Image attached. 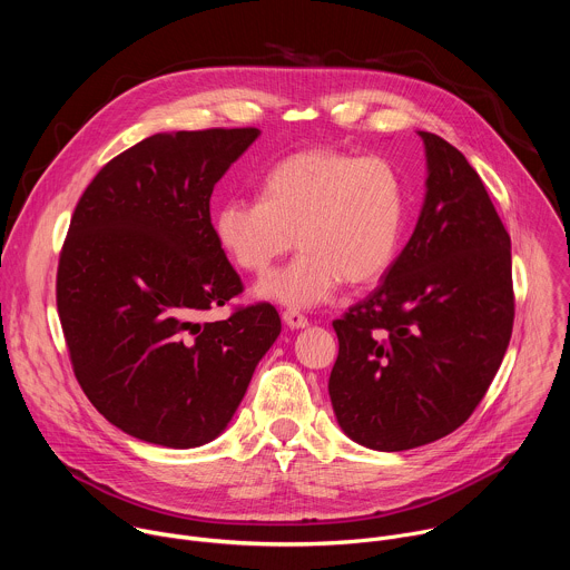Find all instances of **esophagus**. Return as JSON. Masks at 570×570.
I'll use <instances>...</instances> for the list:
<instances>
[{"label":"esophagus","mask_w":570,"mask_h":570,"mask_svg":"<svg viewBox=\"0 0 570 570\" xmlns=\"http://www.w3.org/2000/svg\"><path fill=\"white\" fill-rule=\"evenodd\" d=\"M282 320H284V324H286L288 330H306L308 327V320L299 311H295V308H286L282 313Z\"/></svg>","instance_id":"34e87169"}]
</instances>
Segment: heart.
I'll return each instance as SVG.
<instances>
[{"mask_svg":"<svg viewBox=\"0 0 570 570\" xmlns=\"http://www.w3.org/2000/svg\"><path fill=\"white\" fill-rule=\"evenodd\" d=\"M405 209V185L390 159L308 148L264 176L262 200H225L214 214V234L223 253L253 275H266L295 243L302 253L255 293L286 306H315L343 279L358 288L387 273Z\"/></svg>","mask_w":570,"mask_h":570,"instance_id":"heart-1","label":"heart"}]
</instances>
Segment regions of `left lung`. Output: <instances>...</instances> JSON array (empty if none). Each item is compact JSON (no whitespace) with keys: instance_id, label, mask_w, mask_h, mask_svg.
<instances>
[{"instance_id":"left-lung-1","label":"left lung","mask_w":570,"mask_h":570,"mask_svg":"<svg viewBox=\"0 0 570 570\" xmlns=\"http://www.w3.org/2000/svg\"><path fill=\"white\" fill-rule=\"evenodd\" d=\"M426 196L411 240L381 286L334 320L330 396L343 433L405 451L462 426L512 336L510 234L466 157L417 130Z\"/></svg>"}]
</instances>
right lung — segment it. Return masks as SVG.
Returning <instances> with one entry per match:
<instances>
[{
	"instance_id": "add662e5",
	"label": "right lung",
	"mask_w": 570,
	"mask_h": 570,
	"mask_svg": "<svg viewBox=\"0 0 570 570\" xmlns=\"http://www.w3.org/2000/svg\"><path fill=\"white\" fill-rule=\"evenodd\" d=\"M259 135H150L110 159L73 209L56 282L73 374L95 409L141 442L216 440L282 332L271 304L200 322L243 291L209 198Z\"/></svg>"
}]
</instances>
